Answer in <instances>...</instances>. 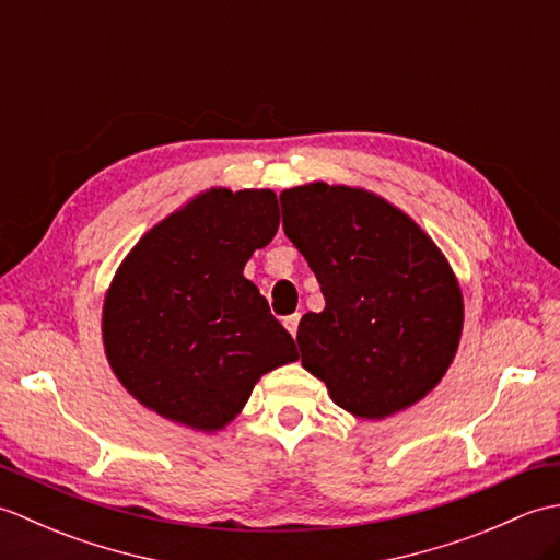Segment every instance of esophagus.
Listing matches in <instances>:
<instances>
[{"mask_svg":"<svg viewBox=\"0 0 560 560\" xmlns=\"http://www.w3.org/2000/svg\"><path fill=\"white\" fill-rule=\"evenodd\" d=\"M299 323H301V315H299V313L283 317V325H287V329L291 331V337L299 335Z\"/></svg>","mask_w":560,"mask_h":560,"instance_id":"34e87169","label":"esophagus"}]
</instances>
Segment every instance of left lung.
I'll list each match as a JSON object with an SVG mask.
<instances>
[{
	"label": "left lung",
	"mask_w": 560,
	"mask_h": 560,
	"mask_svg": "<svg viewBox=\"0 0 560 560\" xmlns=\"http://www.w3.org/2000/svg\"><path fill=\"white\" fill-rule=\"evenodd\" d=\"M283 233L325 295L299 325L301 363L361 419L411 407L445 375L462 335V293L407 213L353 187L281 192Z\"/></svg>",
	"instance_id": "obj_1"
}]
</instances>
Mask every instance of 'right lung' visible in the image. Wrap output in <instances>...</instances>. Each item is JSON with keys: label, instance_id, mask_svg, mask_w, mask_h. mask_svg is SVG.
<instances>
[{"label": "right lung", "instance_id": "add662e5", "mask_svg": "<svg viewBox=\"0 0 560 560\" xmlns=\"http://www.w3.org/2000/svg\"><path fill=\"white\" fill-rule=\"evenodd\" d=\"M279 229L271 189H211L151 229L103 307L120 383L165 419L219 431L257 380L299 359L265 295L243 277Z\"/></svg>", "mask_w": 560, "mask_h": 560}]
</instances>
